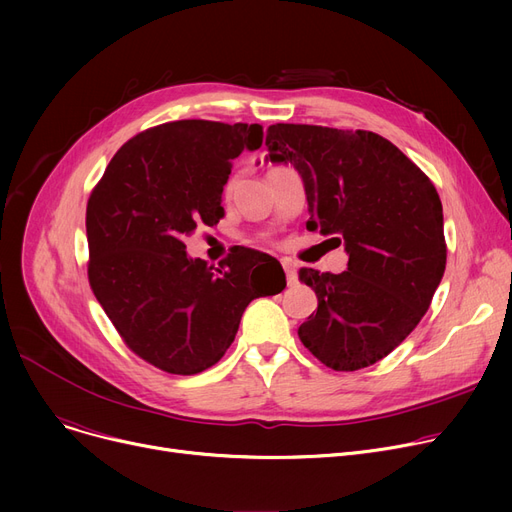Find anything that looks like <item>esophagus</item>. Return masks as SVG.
I'll return each mask as SVG.
<instances>
[{
  "instance_id": "34e87169",
  "label": "esophagus",
  "mask_w": 512,
  "mask_h": 512,
  "mask_svg": "<svg viewBox=\"0 0 512 512\" xmlns=\"http://www.w3.org/2000/svg\"><path fill=\"white\" fill-rule=\"evenodd\" d=\"M282 267H284V272H286V280H288V284L292 286V284H297V265H294V261H290V259H282Z\"/></svg>"
}]
</instances>
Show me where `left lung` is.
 Wrapping results in <instances>:
<instances>
[{
	"label": "left lung",
	"mask_w": 512,
	"mask_h": 512,
	"mask_svg": "<svg viewBox=\"0 0 512 512\" xmlns=\"http://www.w3.org/2000/svg\"><path fill=\"white\" fill-rule=\"evenodd\" d=\"M265 145L270 161H290L301 174L307 228L334 234L348 253L342 274L301 270L317 294L301 342L334 371L378 363L415 330L446 270L436 186L369 130L274 124Z\"/></svg>",
	"instance_id": "left-lung-1"
}]
</instances>
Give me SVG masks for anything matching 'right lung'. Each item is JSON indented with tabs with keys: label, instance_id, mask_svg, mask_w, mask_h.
Returning <instances> with one entry per match:
<instances>
[{
	"label": "right lung",
	"instance_id": "right-lung-1",
	"mask_svg": "<svg viewBox=\"0 0 512 512\" xmlns=\"http://www.w3.org/2000/svg\"><path fill=\"white\" fill-rule=\"evenodd\" d=\"M261 143L259 124H159L118 149L89 197L93 294L130 351L161 371L193 375L218 363L247 305L280 292L264 278L274 273L286 286L270 255L240 247L213 267L182 242L224 218L232 159Z\"/></svg>",
	"mask_w": 512,
	"mask_h": 512
}]
</instances>
